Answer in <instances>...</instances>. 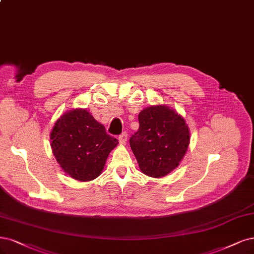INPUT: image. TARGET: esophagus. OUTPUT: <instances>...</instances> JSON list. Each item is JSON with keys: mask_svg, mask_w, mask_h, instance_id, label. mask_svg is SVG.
I'll return each instance as SVG.
<instances>
[{"mask_svg": "<svg viewBox=\"0 0 254 254\" xmlns=\"http://www.w3.org/2000/svg\"><path fill=\"white\" fill-rule=\"evenodd\" d=\"M127 137H128L127 132L121 133V134L119 135V141H120V143H121V144H126V142H127Z\"/></svg>", "mask_w": 254, "mask_h": 254, "instance_id": "34e87169", "label": "esophagus"}]
</instances>
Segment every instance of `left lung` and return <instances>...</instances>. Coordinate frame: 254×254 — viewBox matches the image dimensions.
Wrapping results in <instances>:
<instances>
[{
  "instance_id": "obj_1",
  "label": "left lung",
  "mask_w": 254,
  "mask_h": 254,
  "mask_svg": "<svg viewBox=\"0 0 254 254\" xmlns=\"http://www.w3.org/2000/svg\"><path fill=\"white\" fill-rule=\"evenodd\" d=\"M138 122L129 143L139 169L148 177L167 176L188 149L190 134L185 120L166 106H151L139 112Z\"/></svg>"
}]
</instances>
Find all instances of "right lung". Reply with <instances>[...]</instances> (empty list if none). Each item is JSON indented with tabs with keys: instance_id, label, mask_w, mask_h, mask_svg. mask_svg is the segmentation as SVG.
Listing matches in <instances>:
<instances>
[{
	"instance_id": "right-lung-1",
	"label": "right lung",
	"mask_w": 254,
	"mask_h": 254,
	"mask_svg": "<svg viewBox=\"0 0 254 254\" xmlns=\"http://www.w3.org/2000/svg\"><path fill=\"white\" fill-rule=\"evenodd\" d=\"M51 148L62 169L72 179L98 178L119 141L109 135L88 111L74 109L61 117L50 135Z\"/></svg>"
}]
</instances>
